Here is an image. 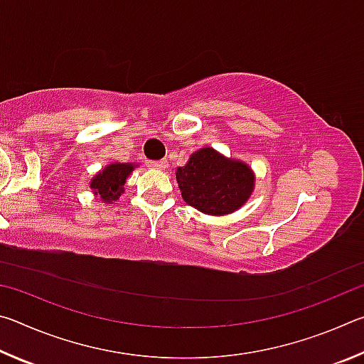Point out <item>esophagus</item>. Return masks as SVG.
Here are the masks:
<instances>
[{
	"label": "esophagus",
	"instance_id": "esophagus-1",
	"mask_svg": "<svg viewBox=\"0 0 364 364\" xmlns=\"http://www.w3.org/2000/svg\"><path fill=\"white\" fill-rule=\"evenodd\" d=\"M147 167H151V168H157V170H164V168H167L168 167V162L167 160H147Z\"/></svg>",
	"mask_w": 364,
	"mask_h": 364
}]
</instances>
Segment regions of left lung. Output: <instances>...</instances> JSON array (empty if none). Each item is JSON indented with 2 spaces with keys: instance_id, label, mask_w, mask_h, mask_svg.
Segmentation results:
<instances>
[{
  "instance_id": "8db88e82",
  "label": "left lung",
  "mask_w": 364,
  "mask_h": 364,
  "mask_svg": "<svg viewBox=\"0 0 364 364\" xmlns=\"http://www.w3.org/2000/svg\"><path fill=\"white\" fill-rule=\"evenodd\" d=\"M176 181L186 204L207 215H226L241 208L255 186L247 164L202 147L178 167Z\"/></svg>"
}]
</instances>
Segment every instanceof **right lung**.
<instances>
[{"mask_svg":"<svg viewBox=\"0 0 364 364\" xmlns=\"http://www.w3.org/2000/svg\"><path fill=\"white\" fill-rule=\"evenodd\" d=\"M136 167L134 164H109L106 168H102L100 173L93 176L90 183V188L93 193L101 197L102 202L110 204L112 200H117L125 189V181L128 175L132 173L133 168Z\"/></svg>","mask_w":364,"mask_h":364,"instance_id":"1","label":"right lung"}]
</instances>
